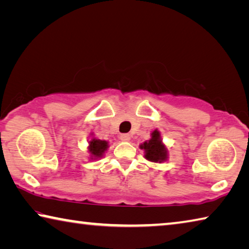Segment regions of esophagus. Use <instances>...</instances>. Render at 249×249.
<instances>
[{
  "label": "esophagus",
  "mask_w": 249,
  "mask_h": 249,
  "mask_svg": "<svg viewBox=\"0 0 249 249\" xmlns=\"http://www.w3.org/2000/svg\"><path fill=\"white\" fill-rule=\"evenodd\" d=\"M120 140L122 142H129L130 141V136L128 134H122L120 136Z\"/></svg>",
  "instance_id": "34e87169"
}]
</instances>
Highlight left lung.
Segmentation results:
<instances>
[{"label":"left lung","mask_w":249,"mask_h":249,"mask_svg":"<svg viewBox=\"0 0 249 249\" xmlns=\"http://www.w3.org/2000/svg\"><path fill=\"white\" fill-rule=\"evenodd\" d=\"M141 149L145 151V158L151 162H162L168 158L167 147L163 145L161 136L157 129L151 133V138L149 141L142 144Z\"/></svg>","instance_id":"1"}]
</instances>
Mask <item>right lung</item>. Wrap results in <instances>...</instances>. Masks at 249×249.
<instances>
[{
    "mask_svg": "<svg viewBox=\"0 0 249 249\" xmlns=\"http://www.w3.org/2000/svg\"><path fill=\"white\" fill-rule=\"evenodd\" d=\"M107 148L108 142L107 141L92 138L89 142V153L91 154V159H98L103 157V155Z\"/></svg>",
    "mask_w": 249,
    "mask_h": 249,
    "instance_id": "right-lung-1",
    "label": "right lung"
}]
</instances>
